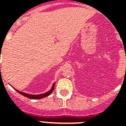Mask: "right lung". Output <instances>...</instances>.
<instances>
[{"label":"right lung","mask_w":126,"mask_h":126,"mask_svg":"<svg viewBox=\"0 0 126 126\" xmlns=\"http://www.w3.org/2000/svg\"><path fill=\"white\" fill-rule=\"evenodd\" d=\"M54 88H55V83L52 84V87L50 88V90H48V92L45 93H43V94H28V93H23V92H21V91H19L17 89H15L14 88L17 93H19V94H21V95H23L24 96H26L27 98H31V99H40V98H43L46 97V96H49L51 93H52V91L54 90Z\"/></svg>","instance_id":"add662e5"}]
</instances>
